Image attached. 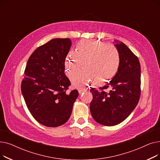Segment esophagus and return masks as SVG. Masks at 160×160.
I'll return each instance as SVG.
<instances>
[{
  "label": "esophagus",
  "instance_id": "obj_1",
  "mask_svg": "<svg viewBox=\"0 0 160 160\" xmlns=\"http://www.w3.org/2000/svg\"><path fill=\"white\" fill-rule=\"evenodd\" d=\"M86 91H87V89L84 88H80L78 89V93L79 94H82L83 93H84V92H86Z\"/></svg>",
  "mask_w": 160,
  "mask_h": 160
}]
</instances>
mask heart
Listing matches in <instances>:
<instances>
[{"label":"heart","instance_id":"1","mask_svg":"<svg viewBox=\"0 0 160 160\" xmlns=\"http://www.w3.org/2000/svg\"><path fill=\"white\" fill-rule=\"evenodd\" d=\"M88 62L85 70L71 74L73 86L82 87L93 80V84L103 86L112 79L118 71L121 64L120 54L116 47L94 40H82L77 45V53L71 50L67 53L65 66L69 74L80 66V60Z\"/></svg>","mask_w":160,"mask_h":160}]
</instances>
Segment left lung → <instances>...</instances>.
<instances>
[{
    "label": "left lung",
    "instance_id": "obj_1",
    "mask_svg": "<svg viewBox=\"0 0 160 160\" xmlns=\"http://www.w3.org/2000/svg\"><path fill=\"white\" fill-rule=\"evenodd\" d=\"M115 46L121 64L115 77L101 91L91 88L90 112L95 121L108 127L121 123L130 115L141 95V66L138 58L122 42ZM110 88L109 92L105 89Z\"/></svg>",
    "mask_w": 160,
    "mask_h": 160
}]
</instances>
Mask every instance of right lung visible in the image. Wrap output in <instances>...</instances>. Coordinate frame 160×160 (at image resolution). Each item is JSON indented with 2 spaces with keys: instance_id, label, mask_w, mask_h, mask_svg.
I'll return each mask as SVG.
<instances>
[{
  "instance_id": "obj_1",
  "label": "right lung",
  "mask_w": 160,
  "mask_h": 160,
  "mask_svg": "<svg viewBox=\"0 0 160 160\" xmlns=\"http://www.w3.org/2000/svg\"><path fill=\"white\" fill-rule=\"evenodd\" d=\"M72 45L69 38H56L39 47L30 56L21 92L30 113L48 127L65 124L78 96L77 89L67 93L71 82L65 75V60Z\"/></svg>"
}]
</instances>
